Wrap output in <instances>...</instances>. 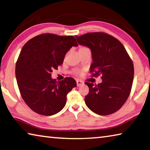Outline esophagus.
I'll list each match as a JSON object with an SVG mask.
<instances>
[{
	"instance_id": "obj_1",
	"label": "esophagus",
	"mask_w": 150,
	"mask_h": 150,
	"mask_svg": "<svg viewBox=\"0 0 150 150\" xmlns=\"http://www.w3.org/2000/svg\"><path fill=\"white\" fill-rule=\"evenodd\" d=\"M84 84V83H83V81H81V80H77V87H80L82 85Z\"/></svg>"
}]
</instances>
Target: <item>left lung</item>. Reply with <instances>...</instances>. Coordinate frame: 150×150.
I'll use <instances>...</instances> for the list:
<instances>
[{"label": "left lung", "mask_w": 150, "mask_h": 150, "mask_svg": "<svg viewBox=\"0 0 150 150\" xmlns=\"http://www.w3.org/2000/svg\"><path fill=\"white\" fill-rule=\"evenodd\" d=\"M75 38L91 51L94 76L102 75L98 85L85 83L89 92L85 97L87 107L99 115H108L120 109L130 95L134 79L132 61L120 41L103 32L88 33Z\"/></svg>", "instance_id": "1"}]
</instances>
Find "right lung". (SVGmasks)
<instances>
[{"mask_svg":"<svg viewBox=\"0 0 150 150\" xmlns=\"http://www.w3.org/2000/svg\"><path fill=\"white\" fill-rule=\"evenodd\" d=\"M73 46H78L72 35L52 34L38 35L27 42L16 64V78L21 96L35 112L52 116L64 108L67 95L77 83L66 77L57 81L52 78L65 55Z\"/></svg>","mask_w":150,"mask_h":150,"instance_id":"obj_1","label":"right lung"}]
</instances>
